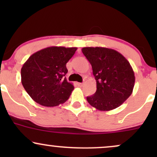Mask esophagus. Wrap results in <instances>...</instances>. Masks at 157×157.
<instances>
[{
  "instance_id": "obj_1",
  "label": "esophagus",
  "mask_w": 157,
  "mask_h": 157,
  "mask_svg": "<svg viewBox=\"0 0 157 157\" xmlns=\"http://www.w3.org/2000/svg\"><path fill=\"white\" fill-rule=\"evenodd\" d=\"M77 85H78V86H80V87H82V86H83V83H82V82H77Z\"/></svg>"
}]
</instances>
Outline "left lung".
<instances>
[{
  "label": "left lung",
  "mask_w": 157,
  "mask_h": 157,
  "mask_svg": "<svg viewBox=\"0 0 157 157\" xmlns=\"http://www.w3.org/2000/svg\"><path fill=\"white\" fill-rule=\"evenodd\" d=\"M82 52L91 65L97 91L87 97L91 106L100 111L119 107L131 96L134 86V70L120 52L104 47H84Z\"/></svg>",
  "instance_id": "1"
}]
</instances>
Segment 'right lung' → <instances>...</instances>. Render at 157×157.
Returning <instances> with one entry per match:
<instances>
[{"label":"right lung","instance_id":"right-lung-1","mask_svg":"<svg viewBox=\"0 0 157 157\" xmlns=\"http://www.w3.org/2000/svg\"><path fill=\"white\" fill-rule=\"evenodd\" d=\"M77 49L51 46L29 57L21 68V82L34 101L54 107L68 100L75 88L65 77L68 72L66 63Z\"/></svg>","mask_w":157,"mask_h":157}]
</instances>
